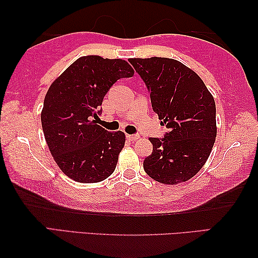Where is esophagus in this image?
I'll return each instance as SVG.
<instances>
[{
    "label": "esophagus",
    "mask_w": 258,
    "mask_h": 258,
    "mask_svg": "<svg viewBox=\"0 0 258 258\" xmlns=\"http://www.w3.org/2000/svg\"><path fill=\"white\" fill-rule=\"evenodd\" d=\"M126 138L129 139V141H137L139 138V135L138 134H135V135H126Z\"/></svg>",
    "instance_id": "1"
}]
</instances>
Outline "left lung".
<instances>
[{"label": "left lung", "mask_w": 258, "mask_h": 258, "mask_svg": "<svg viewBox=\"0 0 258 258\" xmlns=\"http://www.w3.org/2000/svg\"><path fill=\"white\" fill-rule=\"evenodd\" d=\"M153 111L168 132L151 137L153 152L144 170L162 184L186 181L206 163L216 138V105L196 72L170 58H133Z\"/></svg>", "instance_id": "1"}]
</instances>
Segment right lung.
Instances as JSON below:
<instances>
[{
    "label": "right lung",
    "instance_id": "1",
    "mask_svg": "<svg viewBox=\"0 0 258 258\" xmlns=\"http://www.w3.org/2000/svg\"><path fill=\"white\" fill-rule=\"evenodd\" d=\"M134 74L122 59L84 56L50 86L41 113L42 129L54 161L70 178L98 183L113 174L125 136L107 132L96 119L113 84Z\"/></svg>",
    "mask_w": 258,
    "mask_h": 258
}]
</instances>
